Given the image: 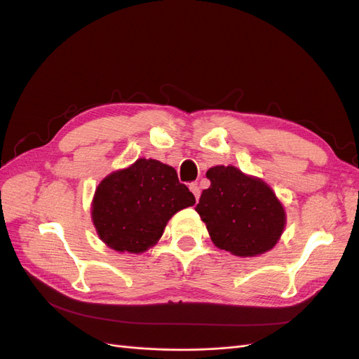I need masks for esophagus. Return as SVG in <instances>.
I'll return each mask as SVG.
<instances>
[{"instance_id": "obj_1", "label": "esophagus", "mask_w": 359, "mask_h": 359, "mask_svg": "<svg viewBox=\"0 0 359 359\" xmlns=\"http://www.w3.org/2000/svg\"><path fill=\"white\" fill-rule=\"evenodd\" d=\"M190 191L194 194V198H196V201H198L199 196H201V189H199V186H198L196 182L190 184Z\"/></svg>"}]
</instances>
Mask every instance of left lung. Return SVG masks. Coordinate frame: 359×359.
Listing matches in <instances>:
<instances>
[{
	"mask_svg": "<svg viewBox=\"0 0 359 359\" xmlns=\"http://www.w3.org/2000/svg\"><path fill=\"white\" fill-rule=\"evenodd\" d=\"M206 178L211 186L202 191L196 211L217 247L252 257L277 244L286 212L268 184L233 166H214Z\"/></svg>",
	"mask_w": 359,
	"mask_h": 359,
	"instance_id": "8db88e82",
	"label": "left lung"
}]
</instances>
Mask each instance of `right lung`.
<instances>
[{
  "label": "right lung",
  "mask_w": 359,
  "mask_h": 359,
  "mask_svg": "<svg viewBox=\"0 0 359 359\" xmlns=\"http://www.w3.org/2000/svg\"><path fill=\"white\" fill-rule=\"evenodd\" d=\"M196 202L177 170L153 158L107 175L95 190L91 215L100 240L116 252L144 253L173 214Z\"/></svg>",
  "instance_id": "add662e5"
}]
</instances>
